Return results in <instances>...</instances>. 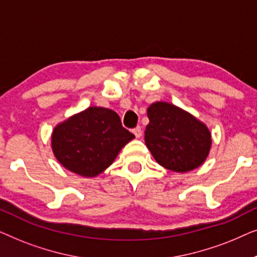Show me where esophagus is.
I'll list each match as a JSON object with an SVG mask.
<instances>
[{
	"instance_id": "1",
	"label": "esophagus",
	"mask_w": 257,
	"mask_h": 257,
	"mask_svg": "<svg viewBox=\"0 0 257 257\" xmlns=\"http://www.w3.org/2000/svg\"><path fill=\"white\" fill-rule=\"evenodd\" d=\"M132 132H133V135L136 136V138H140V137H142V135H143V130H142V127H140V126H137V127L133 128Z\"/></svg>"
}]
</instances>
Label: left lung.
<instances>
[{"mask_svg":"<svg viewBox=\"0 0 257 257\" xmlns=\"http://www.w3.org/2000/svg\"><path fill=\"white\" fill-rule=\"evenodd\" d=\"M147 115L150 122L145 143L158 164L182 173L194 170L206 160L212 139L205 124L164 101L151 105Z\"/></svg>","mask_w":257,"mask_h":257,"instance_id":"1","label":"left lung"}]
</instances>
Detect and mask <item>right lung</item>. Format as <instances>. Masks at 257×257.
Returning a JSON list of instances; mask_svg holds the SVG:
<instances>
[{"label":"right lung","mask_w":257,"mask_h":257,"mask_svg":"<svg viewBox=\"0 0 257 257\" xmlns=\"http://www.w3.org/2000/svg\"><path fill=\"white\" fill-rule=\"evenodd\" d=\"M135 138L114 111L89 107L52 132V151L69 171L96 177L113 163L121 147Z\"/></svg>","instance_id":"add662e5"}]
</instances>
